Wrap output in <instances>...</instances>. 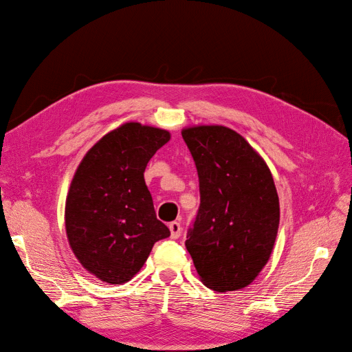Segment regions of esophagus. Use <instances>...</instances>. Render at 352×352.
<instances>
[{
	"instance_id": "34e87169",
	"label": "esophagus",
	"mask_w": 352,
	"mask_h": 352,
	"mask_svg": "<svg viewBox=\"0 0 352 352\" xmlns=\"http://www.w3.org/2000/svg\"><path fill=\"white\" fill-rule=\"evenodd\" d=\"M168 228H170V232H171V238L173 239H177L179 235H181V224L178 221H173L168 224Z\"/></svg>"
}]
</instances>
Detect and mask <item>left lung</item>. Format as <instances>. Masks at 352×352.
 I'll return each mask as SVG.
<instances>
[{
  "mask_svg": "<svg viewBox=\"0 0 352 352\" xmlns=\"http://www.w3.org/2000/svg\"><path fill=\"white\" fill-rule=\"evenodd\" d=\"M181 133L200 190L185 246L208 288L242 289L258 277L274 248L280 204L273 175L246 139L227 126L195 125Z\"/></svg>",
  "mask_w": 352,
  "mask_h": 352,
  "instance_id": "left-lung-1",
  "label": "left lung"
}]
</instances>
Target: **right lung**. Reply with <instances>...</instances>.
<instances>
[{
	"mask_svg": "<svg viewBox=\"0 0 352 352\" xmlns=\"http://www.w3.org/2000/svg\"><path fill=\"white\" fill-rule=\"evenodd\" d=\"M168 131L125 122L97 140L79 163L65 202V231L79 263L109 284L129 281L155 242L170 236L156 217L144 168Z\"/></svg>",
	"mask_w": 352,
	"mask_h": 352,
	"instance_id": "add662e5",
	"label": "right lung"
}]
</instances>
